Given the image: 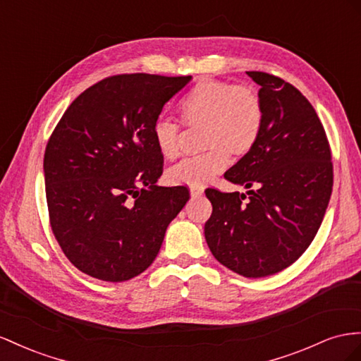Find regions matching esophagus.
<instances>
[{
  "label": "esophagus",
  "instance_id": "1",
  "mask_svg": "<svg viewBox=\"0 0 361 361\" xmlns=\"http://www.w3.org/2000/svg\"><path fill=\"white\" fill-rule=\"evenodd\" d=\"M203 187H191L190 188V194H191V197H200L202 194H203Z\"/></svg>",
  "mask_w": 361,
  "mask_h": 361
}]
</instances>
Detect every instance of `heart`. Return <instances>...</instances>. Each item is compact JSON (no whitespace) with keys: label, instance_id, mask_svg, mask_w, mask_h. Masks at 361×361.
<instances>
[{"label":"heart","instance_id":"b5f03b06","mask_svg":"<svg viewBox=\"0 0 361 361\" xmlns=\"http://www.w3.org/2000/svg\"><path fill=\"white\" fill-rule=\"evenodd\" d=\"M180 121L188 129H202L204 153L169 170L173 185L202 187L228 167L229 157L245 158L255 147L264 128V104L255 87L217 79H202L178 103ZM161 157L174 159L180 153V124L159 118L152 128Z\"/></svg>","mask_w":361,"mask_h":361}]
</instances>
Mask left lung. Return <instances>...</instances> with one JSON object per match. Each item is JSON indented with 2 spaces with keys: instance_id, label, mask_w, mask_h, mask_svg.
I'll list each match as a JSON object with an SVG mask.
<instances>
[{
  "instance_id": "8db88e82",
  "label": "left lung",
  "mask_w": 361,
  "mask_h": 361,
  "mask_svg": "<svg viewBox=\"0 0 361 361\" xmlns=\"http://www.w3.org/2000/svg\"><path fill=\"white\" fill-rule=\"evenodd\" d=\"M247 75L261 86L264 128L225 178L249 191H204L212 203L204 238L223 266L262 278L293 264L314 240L333 191V162L324 126L300 91L267 73Z\"/></svg>"
}]
</instances>
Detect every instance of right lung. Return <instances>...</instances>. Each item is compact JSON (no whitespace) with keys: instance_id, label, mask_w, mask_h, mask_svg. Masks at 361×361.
Listing matches in <instances>:
<instances>
[{"instance_id":"obj_1","label":"right lung","mask_w":361,"mask_h":361,"mask_svg":"<svg viewBox=\"0 0 361 361\" xmlns=\"http://www.w3.org/2000/svg\"><path fill=\"white\" fill-rule=\"evenodd\" d=\"M191 75L118 74L83 91L57 123L44 154L54 237L83 274L138 276L157 258L170 221L190 199L158 187L164 158L152 128Z\"/></svg>"}]
</instances>
